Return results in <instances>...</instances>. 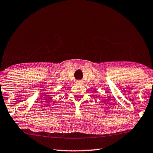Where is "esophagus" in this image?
Wrapping results in <instances>:
<instances>
[{"label":"esophagus","mask_w":153,"mask_h":153,"mask_svg":"<svg viewBox=\"0 0 153 153\" xmlns=\"http://www.w3.org/2000/svg\"><path fill=\"white\" fill-rule=\"evenodd\" d=\"M76 84L79 85H82L84 84V81H82V80H77V81H76Z\"/></svg>","instance_id":"esophagus-1"}]
</instances>
